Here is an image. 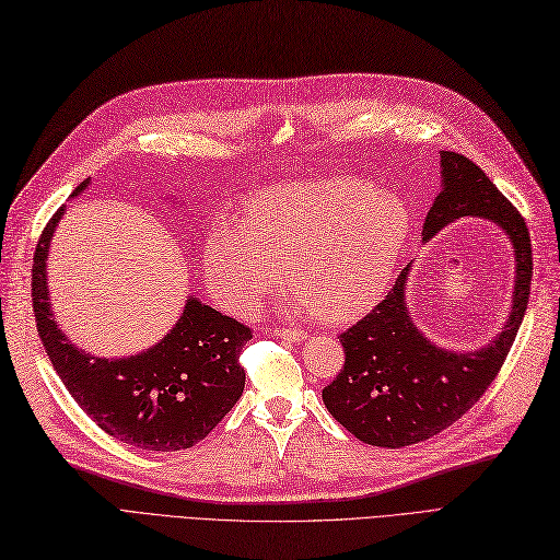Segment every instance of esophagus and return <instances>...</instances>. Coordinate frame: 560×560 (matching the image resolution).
Returning <instances> with one entry per match:
<instances>
[{"label":"esophagus","mask_w":560,"mask_h":560,"mask_svg":"<svg viewBox=\"0 0 560 560\" xmlns=\"http://www.w3.org/2000/svg\"><path fill=\"white\" fill-rule=\"evenodd\" d=\"M276 334H278L280 338H292V341H306V338H308V331H303V329H287V327H278V329H276Z\"/></svg>","instance_id":"34e87169"}]
</instances>
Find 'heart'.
Wrapping results in <instances>:
<instances>
[{"instance_id": "heart-1", "label": "heart", "mask_w": 560, "mask_h": 560, "mask_svg": "<svg viewBox=\"0 0 560 560\" xmlns=\"http://www.w3.org/2000/svg\"><path fill=\"white\" fill-rule=\"evenodd\" d=\"M409 233L401 202L358 179L273 186L254 196L243 224L219 222L206 241L214 296L249 313L282 284L296 311L343 319L371 306L387 287Z\"/></svg>"}]
</instances>
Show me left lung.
<instances>
[{
  "label": "left lung",
  "mask_w": 560,
  "mask_h": 560,
  "mask_svg": "<svg viewBox=\"0 0 560 560\" xmlns=\"http://www.w3.org/2000/svg\"><path fill=\"white\" fill-rule=\"evenodd\" d=\"M442 175L444 189L425 217L422 238H432L467 214L498 222L516 249L514 308L504 331L488 348L467 354L439 350L406 313L404 280L409 266L401 268L378 306L338 336L346 362L322 389L329 413L371 446H411L460 420L500 374L528 308L533 247L525 219L467 156L442 151Z\"/></svg>",
  "instance_id": "obj_1"
}]
</instances>
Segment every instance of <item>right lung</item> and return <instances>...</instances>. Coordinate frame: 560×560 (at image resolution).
I'll list each match as a JSON object with an SVG mask.
<instances>
[{
    "instance_id": "1",
    "label": "right lung",
    "mask_w": 560,
    "mask_h": 560,
    "mask_svg": "<svg viewBox=\"0 0 560 560\" xmlns=\"http://www.w3.org/2000/svg\"><path fill=\"white\" fill-rule=\"evenodd\" d=\"M89 179H83L77 196ZM62 210L44 226L32 261V311L50 364L100 430L144 451H182L206 439L241 399L252 329L189 299L159 346L126 360L79 352L50 315L46 254Z\"/></svg>"
}]
</instances>
